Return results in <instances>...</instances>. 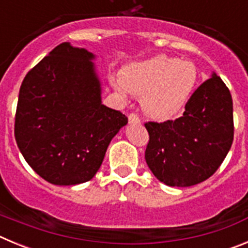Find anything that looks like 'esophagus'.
<instances>
[{
    "label": "esophagus",
    "mask_w": 248,
    "mask_h": 248,
    "mask_svg": "<svg viewBox=\"0 0 248 248\" xmlns=\"http://www.w3.org/2000/svg\"><path fill=\"white\" fill-rule=\"evenodd\" d=\"M128 119H129V123H130V124H139V123H140L139 117H138V115L135 113H130V114H129Z\"/></svg>",
    "instance_id": "obj_1"
}]
</instances>
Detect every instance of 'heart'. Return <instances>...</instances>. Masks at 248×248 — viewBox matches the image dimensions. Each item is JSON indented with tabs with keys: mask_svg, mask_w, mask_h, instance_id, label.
Listing matches in <instances>:
<instances>
[{
	"mask_svg": "<svg viewBox=\"0 0 248 248\" xmlns=\"http://www.w3.org/2000/svg\"><path fill=\"white\" fill-rule=\"evenodd\" d=\"M198 80L194 63L160 54L126 65L113 85L120 93L141 97L148 115L168 119L184 108Z\"/></svg>",
	"mask_w": 248,
	"mask_h": 248,
	"instance_id": "b5f03b06",
	"label": "heart"
}]
</instances>
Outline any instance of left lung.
<instances>
[{"label": "left lung", "mask_w": 248, "mask_h": 248, "mask_svg": "<svg viewBox=\"0 0 248 248\" xmlns=\"http://www.w3.org/2000/svg\"><path fill=\"white\" fill-rule=\"evenodd\" d=\"M145 160L157 180L186 187L207 180L226 157L233 141L232 97L212 74L194 92L183 117L148 122Z\"/></svg>", "instance_id": "1"}]
</instances>
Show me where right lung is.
<instances>
[{
  "instance_id": "add662e5",
  "label": "right lung",
  "mask_w": 248,
  "mask_h": 248,
  "mask_svg": "<svg viewBox=\"0 0 248 248\" xmlns=\"http://www.w3.org/2000/svg\"><path fill=\"white\" fill-rule=\"evenodd\" d=\"M84 48L64 42L22 82L15 138L22 155L53 185H77L97 174L110 140L128 118L102 104L100 83Z\"/></svg>"
}]
</instances>
